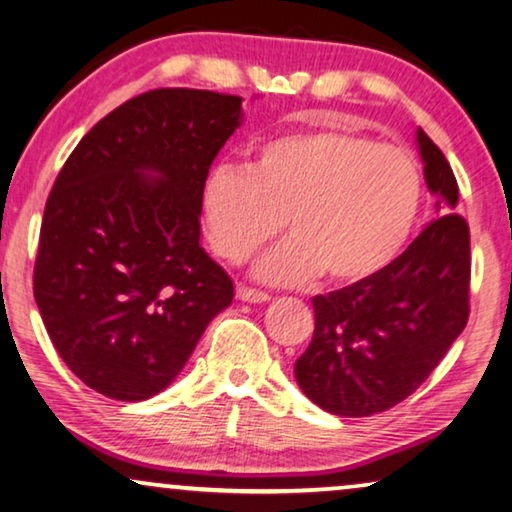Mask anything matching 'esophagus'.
<instances>
[{
  "label": "esophagus",
  "instance_id": "1",
  "mask_svg": "<svg viewBox=\"0 0 512 512\" xmlns=\"http://www.w3.org/2000/svg\"><path fill=\"white\" fill-rule=\"evenodd\" d=\"M237 298L243 300V303H266V300H271V296L264 294V291L241 287V285L237 287Z\"/></svg>",
  "mask_w": 512,
  "mask_h": 512
}]
</instances>
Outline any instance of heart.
I'll use <instances>...</instances> for the list:
<instances>
[{
	"mask_svg": "<svg viewBox=\"0 0 512 512\" xmlns=\"http://www.w3.org/2000/svg\"><path fill=\"white\" fill-rule=\"evenodd\" d=\"M424 184L399 145L351 129H310L259 143L246 168H216L200 214L216 255L253 257L282 230L291 239L257 264L271 285L367 280L394 262L415 230Z\"/></svg>",
	"mask_w": 512,
	"mask_h": 512,
	"instance_id": "1",
	"label": "heart"
}]
</instances>
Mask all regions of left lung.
I'll use <instances>...</instances> for the list:
<instances>
[{"instance_id": "1", "label": "left lung", "mask_w": 512, "mask_h": 512, "mask_svg": "<svg viewBox=\"0 0 512 512\" xmlns=\"http://www.w3.org/2000/svg\"><path fill=\"white\" fill-rule=\"evenodd\" d=\"M437 221L367 280L314 296V337L296 360L307 399L339 417H371L408 399L469 319V225L453 212L458 182L442 150L417 129Z\"/></svg>"}]
</instances>
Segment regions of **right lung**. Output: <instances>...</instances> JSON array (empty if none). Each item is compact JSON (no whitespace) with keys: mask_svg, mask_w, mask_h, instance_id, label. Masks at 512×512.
Segmentation results:
<instances>
[{"mask_svg":"<svg viewBox=\"0 0 512 512\" xmlns=\"http://www.w3.org/2000/svg\"><path fill=\"white\" fill-rule=\"evenodd\" d=\"M241 97L157 88L104 116L45 205L34 298L79 380L116 401L173 383L234 285L200 246V193Z\"/></svg>","mask_w":512,"mask_h":512,"instance_id":"1","label":"right lung"}]
</instances>
